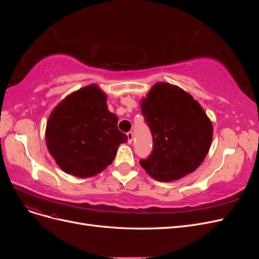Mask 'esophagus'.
I'll use <instances>...</instances> for the list:
<instances>
[{
  "instance_id": "obj_1",
  "label": "esophagus",
  "mask_w": 259,
  "mask_h": 259,
  "mask_svg": "<svg viewBox=\"0 0 259 259\" xmlns=\"http://www.w3.org/2000/svg\"><path fill=\"white\" fill-rule=\"evenodd\" d=\"M126 135H127V143H128V144H132V142H133V136H134V135H133V132H128Z\"/></svg>"
}]
</instances>
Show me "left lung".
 Returning <instances> with one entry per match:
<instances>
[{"instance_id": "obj_1", "label": "left lung", "mask_w": 259, "mask_h": 259, "mask_svg": "<svg viewBox=\"0 0 259 259\" xmlns=\"http://www.w3.org/2000/svg\"><path fill=\"white\" fill-rule=\"evenodd\" d=\"M140 108L153 139L151 154L140 161L147 173L173 182L197 169L213 139V124L198 101L176 85L159 82Z\"/></svg>"}]
</instances>
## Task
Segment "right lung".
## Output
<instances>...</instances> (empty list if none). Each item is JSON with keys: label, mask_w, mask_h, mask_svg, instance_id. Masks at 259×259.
Returning a JSON list of instances; mask_svg holds the SVG:
<instances>
[{"label": "right lung", "mask_w": 259, "mask_h": 259, "mask_svg": "<svg viewBox=\"0 0 259 259\" xmlns=\"http://www.w3.org/2000/svg\"><path fill=\"white\" fill-rule=\"evenodd\" d=\"M45 140L62 170L88 178L110 165L127 136L117 128V116L108 110L106 94L91 84L54 108L46 123Z\"/></svg>", "instance_id": "add662e5"}]
</instances>
